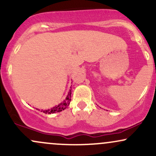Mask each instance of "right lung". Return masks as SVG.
<instances>
[{"label":"right lung","mask_w":156,"mask_h":156,"mask_svg":"<svg viewBox=\"0 0 156 156\" xmlns=\"http://www.w3.org/2000/svg\"><path fill=\"white\" fill-rule=\"evenodd\" d=\"M71 89H69V92L68 93V94L66 97L65 100L63 102L59 103L58 105H55V106L53 107L51 109H47V110H41V112L44 113V114H53V113H57L60 112L62 111H64V109L67 108L68 105H69V103H70L71 101ZM38 110V109H37Z\"/></svg>","instance_id":"obj_1"}]
</instances>
